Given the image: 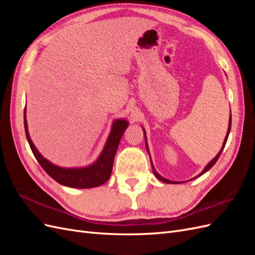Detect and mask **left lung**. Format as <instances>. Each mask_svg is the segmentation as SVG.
Returning a JSON list of instances; mask_svg holds the SVG:
<instances>
[{
    "label": "left lung",
    "mask_w": 255,
    "mask_h": 255,
    "mask_svg": "<svg viewBox=\"0 0 255 255\" xmlns=\"http://www.w3.org/2000/svg\"><path fill=\"white\" fill-rule=\"evenodd\" d=\"M231 125H232V116H231V114H230V119H229V127H228V132H227V135H226V137H225V140H223V143H222V146H221V149H220V151L218 152V154L217 155H216L210 163H208L205 167H204V169L202 170V172L201 173H199L197 176H195L194 179H191V180H195V179H197V177H199V176H201L202 174H204L206 171H208L210 170V169L216 164V161L218 160V158H219V156H220V154H221V152L223 151V149H225V145H226V143H227V140H228V137H229V134H230V130H231ZM142 130H143V136H144V141H145V149H146V152L149 153V156H150V151H149V146H148V141H146V134H145V129L142 128ZM150 160H151V156H150ZM151 166H152V170H153V172H154V175H155L157 179L159 180V181H161V182H164V183H167V184H181V183H184V182H174V181H170V180H167V179H165L164 176H161L157 171H156V169H155V167L153 166V163H152V160H151Z\"/></svg>",
    "instance_id": "left-lung-1"
}]
</instances>
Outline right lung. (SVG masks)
<instances>
[{"instance_id": "right-lung-1", "label": "right lung", "mask_w": 255, "mask_h": 255, "mask_svg": "<svg viewBox=\"0 0 255 255\" xmlns=\"http://www.w3.org/2000/svg\"><path fill=\"white\" fill-rule=\"evenodd\" d=\"M128 127V122L126 119H116L113 121L111 133L107 137L104 148L96 161L86 167H74L65 168L54 165L50 160L44 158L40 152L37 150L33 143L27 128L26 110H24V128L27 141L34 156L38 163L44 169L52 179L64 186L72 188H92L103 185L110 179L113 170V164L116 152L120 142L123 133Z\"/></svg>"}]
</instances>
